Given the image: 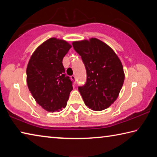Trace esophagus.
<instances>
[{
    "label": "esophagus",
    "instance_id": "esophagus-1",
    "mask_svg": "<svg viewBox=\"0 0 157 157\" xmlns=\"http://www.w3.org/2000/svg\"><path fill=\"white\" fill-rule=\"evenodd\" d=\"M71 79H73V80H76V77H75V75H72V76H71Z\"/></svg>",
    "mask_w": 157,
    "mask_h": 157
}]
</instances>
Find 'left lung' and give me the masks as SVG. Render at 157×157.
Returning <instances> with one entry per match:
<instances>
[{"label": "left lung", "instance_id": "left-lung-1", "mask_svg": "<svg viewBox=\"0 0 157 157\" xmlns=\"http://www.w3.org/2000/svg\"><path fill=\"white\" fill-rule=\"evenodd\" d=\"M86 71V82L78 87L84 104L102 111L113 104L123 86L124 74L122 63L111 48L99 39L74 41Z\"/></svg>", "mask_w": 157, "mask_h": 157}]
</instances>
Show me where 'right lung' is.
I'll list each match as a JSON object with an SVG mask.
<instances>
[{
	"mask_svg": "<svg viewBox=\"0 0 157 157\" xmlns=\"http://www.w3.org/2000/svg\"><path fill=\"white\" fill-rule=\"evenodd\" d=\"M71 46L50 38L40 45L27 66L28 89L36 102L50 112L65 108L73 90V80L66 75L62 60Z\"/></svg>",
	"mask_w": 157,
	"mask_h": 157,
	"instance_id": "add662e5",
	"label": "right lung"
}]
</instances>
